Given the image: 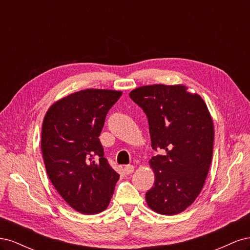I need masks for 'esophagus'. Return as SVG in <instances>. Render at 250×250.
<instances>
[{
	"mask_svg": "<svg viewBox=\"0 0 250 250\" xmlns=\"http://www.w3.org/2000/svg\"><path fill=\"white\" fill-rule=\"evenodd\" d=\"M133 171H134V167L132 165H128V166H125V167H124V172L126 174H131Z\"/></svg>",
	"mask_w": 250,
	"mask_h": 250,
	"instance_id": "1",
	"label": "esophagus"
}]
</instances>
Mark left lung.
<instances>
[{
  "mask_svg": "<svg viewBox=\"0 0 250 250\" xmlns=\"http://www.w3.org/2000/svg\"><path fill=\"white\" fill-rule=\"evenodd\" d=\"M129 96L148 118L151 146L165 151L149 161L155 181L146 193L148 207L157 214H179L206 183L213 156V119L202 98L183 84L144 85Z\"/></svg>",
  "mask_w": 250,
  "mask_h": 250,
  "instance_id": "1",
  "label": "left lung"
}]
</instances>
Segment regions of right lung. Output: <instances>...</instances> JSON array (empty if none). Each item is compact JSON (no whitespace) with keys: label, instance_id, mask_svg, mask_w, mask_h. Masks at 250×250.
Here are the masks:
<instances>
[{"label":"right lung","instance_id":"right-lung-1","mask_svg":"<svg viewBox=\"0 0 250 250\" xmlns=\"http://www.w3.org/2000/svg\"><path fill=\"white\" fill-rule=\"evenodd\" d=\"M121 96L120 90L83 89L53 103L43 118L42 152L47 174L64 201L81 214L106 209L120 177L103 157L99 135Z\"/></svg>","mask_w":250,"mask_h":250}]
</instances>
